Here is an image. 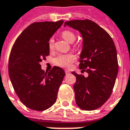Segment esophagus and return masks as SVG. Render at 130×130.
Wrapping results in <instances>:
<instances>
[{
	"instance_id": "obj_1",
	"label": "esophagus",
	"mask_w": 130,
	"mask_h": 130,
	"mask_svg": "<svg viewBox=\"0 0 130 130\" xmlns=\"http://www.w3.org/2000/svg\"><path fill=\"white\" fill-rule=\"evenodd\" d=\"M65 73H66V75H67V74H69V73H70V71H69V70H67V69L65 70Z\"/></svg>"
}]
</instances>
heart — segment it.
Segmentation results:
<instances>
[{"label": "heart", "instance_id": "1", "mask_svg": "<svg viewBox=\"0 0 130 130\" xmlns=\"http://www.w3.org/2000/svg\"><path fill=\"white\" fill-rule=\"evenodd\" d=\"M62 36L65 40L72 43L76 39V36L73 31L66 29L62 32ZM48 46L50 48H53L54 46V39L51 38L48 40ZM75 60V56L73 54H66L60 55L55 59V62L57 65L63 67H69L71 66V63Z\"/></svg>", "mask_w": 130, "mask_h": 130}]
</instances>
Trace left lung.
Instances as JSON below:
<instances>
[{
  "label": "left lung",
  "instance_id": "left-lung-1",
  "mask_svg": "<svg viewBox=\"0 0 130 130\" xmlns=\"http://www.w3.org/2000/svg\"><path fill=\"white\" fill-rule=\"evenodd\" d=\"M66 25L82 34L79 67L88 73L85 77L72 72L76 77L75 102L83 110H95L109 99L115 85L119 67L115 44L105 29L89 19L66 21Z\"/></svg>",
  "mask_w": 130,
  "mask_h": 130
}]
</instances>
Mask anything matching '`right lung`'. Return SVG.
<instances>
[{
    "label": "right lung",
    "mask_w": 130,
    "mask_h": 130,
    "mask_svg": "<svg viewBox=\"0 0 130 130\" xmlns=\"http://www.w3.org/2000/svg\"><path fill=\"white\" fill-rule=\"evenodd\" d=\"M63 21L36 22L23 30L15 40L9 61L11 84L23 105L35 111H44L56 102L65 76L59 67L47 73L40 62L50 53L48 40Z\"/></svg>",
    "instance_id": "right-lung-1"
}]
</instances>
